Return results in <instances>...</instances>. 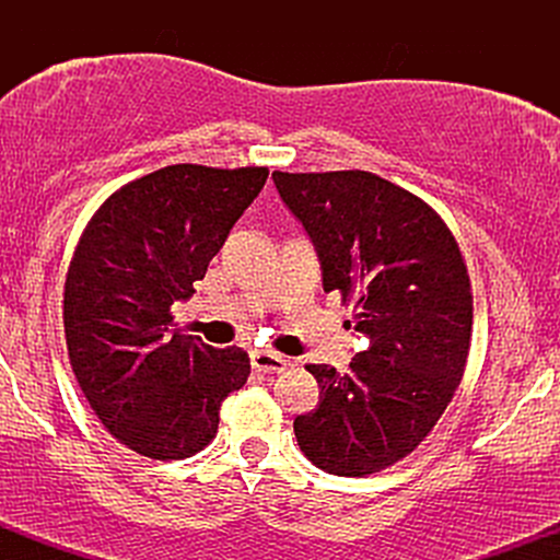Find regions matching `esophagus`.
<instances>
[{
    "label": "esophagus",
    "mask_w": 560,
    "mask_h": 560,
    "mask_svg": "<svg viewBox=\"0 0 560 560\" xmlns=\"http://www.w3.org/2000/svg\"><path fill=\"white\" fill-rule=\"evenodd\" d=\"M249 363H253V369L260 371V374H281V371L287 369V358L268 350H255L253 355H249Z\"/></svg>",
    "instance_id": "1"
}]
</instances>
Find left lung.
I'll return each mask as SVG.
<instances>
[{
    "label": "left lung",
    "mask_w": 560,
    "mask_h": 560,
    "mask_svg": "<svg viewBox=\"0 0 560 560\" xmlns=\"http://www.w3.org/2000/svg\"><path fill=\"white\" fill-rule=\"evenodd\" d=\"M311 236L324 292L355 300L369 347L339 374L311 363L318 405L294 419L307 460L365 477L413 453L445 413L471 342V284L455 236L402 186L369 171L273 173Z\"/></svg>",
    "instance_id": "1"
}]
</instances>
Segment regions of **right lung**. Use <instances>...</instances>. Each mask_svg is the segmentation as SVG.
Listing matches in <instances>:
<instances>
[{"mask_svg": "<svg viewBox=\"0 0 560 560\" xmlns=\"http://www.w3.org/2000/svg\"><path fill=\"white\" fill-rule=\"evenodd\" d=\"M266 178L268 168L168 165L115 191L83 231L62 302L70 365L96 419L133 453H199L221 402L247 382L242 347L173 329L171 307L195 294Z\"/></svg>", "mask_w": 560, "mask_h": 560, "instance_id": "add662e5", "label": "right lung"}]
</instances>
